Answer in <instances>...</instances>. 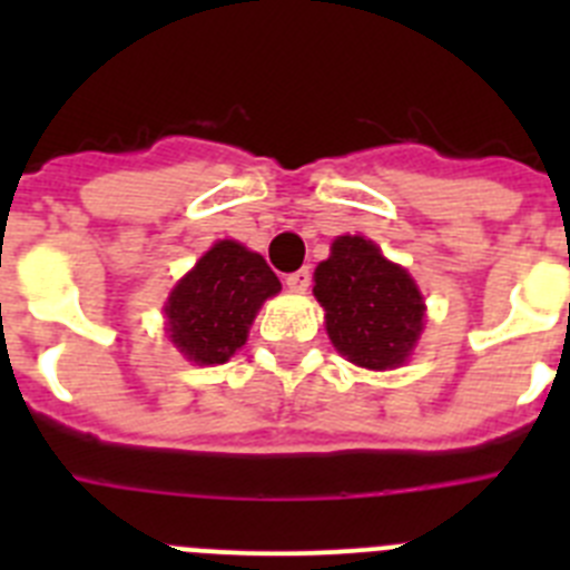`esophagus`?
I'll list each match as a JSON object with an SVG mask.
<instances>
[{
    "instance_id": "esophagus-1",
    "label": "esophagus",
    "mask_w": 570,
    "mask_h": 570,
    "mask_svg": "<svg viewBox=\"0 0 570 570\" xmlns=\"http://www.w3.org/2000/svg\"><path fill=\"white\" fill-rule=\"evenodd\" d=\"M285 285H288L291 291H296V294H302V291H308V285H311V271H308V268L294 271V274L285 276Z\"/></svg>"
}]
</instances>
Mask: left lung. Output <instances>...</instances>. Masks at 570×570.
<instances>
[{"label":"left lung","mask_w":570,"mask_h":570,"mask_svg":"<svg viewBox=\"0 0 570 570\" xmlns=\"http://www.w3.org/2000/svg\"><path fill=\"white\" fill-rule=\"evenodd\" d=\"M314 296L336 351L367 371L407 362L425 325L416 282L365 236H336L314 271Z\"/></svg>","instance_id":"left-lung-1"}]
</instances>
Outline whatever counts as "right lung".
Masks as SVG:
<instances>
[{"label": "right lung", "instance_id": "obj_1", "mask_svg": "<svg viewBox=\"0 0 570 570\" xmlns=\"http://www.w3.org/2000/svg\"><path fill=\"white\" fill-rule=\"evenodd\" d=\"M282 291L268 262L234 239L216 242L165 302L168 336L196 365H223L245 345L262 302Z\"/></svg>", "mask_w": 570, "mask_h": 570}]
</instances>
